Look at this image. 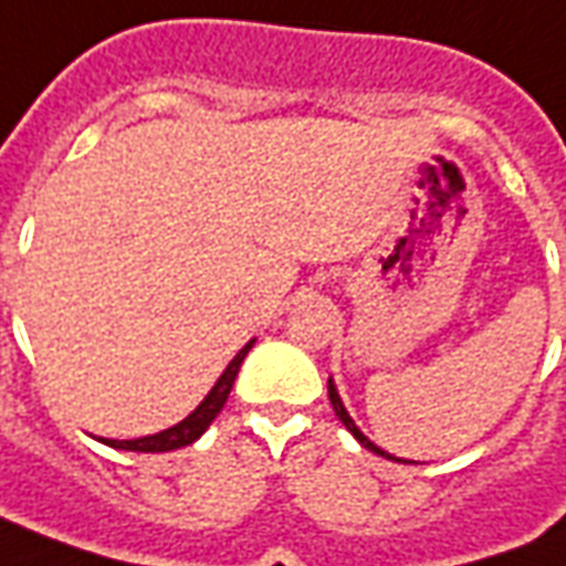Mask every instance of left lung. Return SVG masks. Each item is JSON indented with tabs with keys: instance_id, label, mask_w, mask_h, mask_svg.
Here are the masks:
<instances>
[{
	"instance_id": "1",
	"label": "left lung",
	"mask_w": 566,
	"mask_h": 566,
	"mask_svg": "<svg viewBox=\"0 0 566 566\" xmlns=\"http://www.w3.org/2000/svg\"><path fill=\"white\" fill-rule=\"evenodd\" d=\"M326 392H329V401H333V411H336V417H338V420H342V422H345V426H347V432L354 434V438H357V441L363 443V447H366V450H371V453H378V455H387V459H392V455H389V453H384V450H380V447H375V443L368 441L366 434L359 432V429H357V422L350 420V413L345 411V405H342V399H338V392H336V384H333V380H329V384H326Z\"/></svg>"
}]
</instances>
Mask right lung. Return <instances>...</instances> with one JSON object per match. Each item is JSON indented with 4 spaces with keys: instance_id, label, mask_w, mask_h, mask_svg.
<instances>
[{
    "instance_id": "1",
    "label": "right lung",
    "mask_w": 566,
    "mask_h": 566,
    "mask_svg": "<svg viewBox=\"0 0 566 566\" xmlns=\"http://www.w3.org/2000/svg\"><path fill=\"white\" fill-rule=\"evenodd\" d=\"M254 342L242 347L237 357L230 359V366L224 368V375L219 378V384L209 389V396L198 405V411L188 413L186 420L177 422L174 429H165V432L149 434V438H137V441H111V438H102L107 447H116V450H134V453H167V450H179V447H188V443H195L200 434L207 432L209 422L219 417V411L224 408V401L230 396V387H233V380H237V371H240L242 359L251 350Z\"/></svg>"
}]
</instances>
